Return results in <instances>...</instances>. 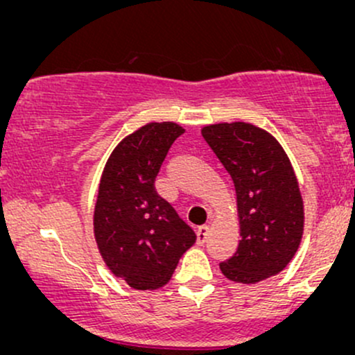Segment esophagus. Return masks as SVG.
<instances>
[{
    "label": "esophagus",
    "mask_w": 355,
    "mask_h": 355,
    "mask_svg": "<svg viewBox=\"0 0 355 355\" xmlns=\"http://www.w3.org/2000/svg\"><path fill=\"white\" fill-rule=\"evenodd\" d=\"M209 227L207 225H202V227H198V230H197V243L198 245H203V243L207 242V239H209Z\"/></svg>",
    "instance_id": "esophagus-1"
}]
</instances>
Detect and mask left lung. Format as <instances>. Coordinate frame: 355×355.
Returning a JSON list of instances; mask_svg holds the SVG:
<instances>
[{"mask_svg":"<svg viewBox=\"0 0 355 355\" xmlns=\"http://www.w3.org/2000/svg\"><path fill=\"white\" fill-rule=\"evenodd\" d=\"M202 137L230 173L237 195L242 240L220 270L247 285L280 274L304 234V200L287 153L274 135L245 121L207 125Z\"/></svg>","mask_w":355,"mask_h":355,"instance_id":"obj_1","label":"left lung"}]
</instances>
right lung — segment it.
Returning a JSON list of instances; mask_svg holds the SVG:
<instances>
[{
	"mask_svg": "<svg viewBox=\"0 0 355 355\" xmlns=\"http://www.w3.org/2000/svg\"><path fill=\"white\" fill-rule=\"evenodd\" d=\"M183 132L173 121L140 126L115 146L101 173L93 234L105 266L135 291L164 287L197 240L155 190L168 148Z\"/></svg>",
	"mask_w": 355,
	"mask_h": 355,
	"instance_id": "right-lung-1",
	"label": "right lung"
}]
</instances>
